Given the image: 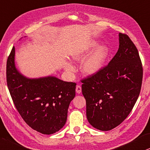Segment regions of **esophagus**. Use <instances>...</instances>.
<instances>
[{
  "instance_id": "1",
  "label": "esophagus",
  "mask_w": 150,
  "mask_h": 150,
  "mask_svg": "<svg viewBox=\"0 0 150 150\" xmlns=\"http://www.w3.org/2000/svg\"><path fill=\"white\" fill-rule=\"evenodd\" d=\"M76 92L78 94H79L81 92V86H79V85H77V86H76Z\"/></svg>"
}]
</instances>
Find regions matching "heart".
<instances>
[{"mask_svg": "<svg viewBox=\"0 0 150 150\" xmlns=\"http://www.w3.org/2000/svg\"><path fill=\"white\" fill-rule=\"evenodd\" d=\"M93 52L89 56L85 59L81 66V72L87 76H92L96 75L103 69L110 54V49L107 45H99V43L96 41H91L85 45L80 50L73 52L72 57L74 60L79 61L84 59L88 53ZM69 71H73V66H67Z\"/></svg>", "mask_w": 150, "mask_h": 150, "instance_id": "b5f03b06", "label": "heart"}]
</instances>
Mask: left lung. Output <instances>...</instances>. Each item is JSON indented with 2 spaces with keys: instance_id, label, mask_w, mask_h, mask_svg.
Listing matches in <instances>:
<instances>
[{
  "instance_id": "left-lung-1",
  "label": "left lung",
  "mask_w": 150,
  "mask_h": 150,
  "mask_svg": "<svg viewBox=\"0 0 150 150\" xmlns=\"http://www.w3.org/2000/svg\"><path fill=\"white\" fill-rule=\"evenodd\" d=\"M119 48L99 73L81 80L86 117L93 127L109 131L128 116L141 92L143 66L128 35L119 33Z\"/></svg>"
}]
</instances>
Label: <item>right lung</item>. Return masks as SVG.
<instances>
[{
	"label": "right lung",
	"mask_w": 150,
	"mask_h": 150,
	"mask_svg": "<svg viewBox=\"0 0 150 150\" xmlns=\"http://www.w3.org/2000/svg\"><path fill=\"white\" fill-rule=\"evenodd\" d=\"M13 47L7 58V84L17 111L25 122L43 134L63 127L70 102L75 96L76 83L48 76L29 79L17 71Z\"/></svg>",
	"instance_id": "obj_1"
}]
</instances>
